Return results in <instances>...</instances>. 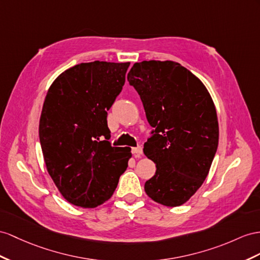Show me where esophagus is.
<instances>
[{
	"mask_svg": "<svg viewBox=\"0 0 260 260\" xmlns=\"http://www.w3.org/2000/svg\"><path fill=\"white\" fill-rule=\"evenodd\" d=\"M132 154L134 155L136 158L142 157V155H143V148L141 147V146H137V147H133L132 148Z\"/></svg>",
	"mask_w": 260,
	"mask_h": 260,
	"instance_id": "34e87169",
	"label": "esophagus"
}]
</instances>
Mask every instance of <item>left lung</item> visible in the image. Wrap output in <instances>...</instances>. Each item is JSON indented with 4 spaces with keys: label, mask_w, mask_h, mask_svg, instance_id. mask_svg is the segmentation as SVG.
<instances>
[{
    "label": "left lung",
    "mask_w": 260,
    "mask_h": 260,
    "mask_svg": "<svg viewBox=\"0 0 260 260\" xmlns=\"http://www.w3.org/2000/svg\"><path fill=\"white\" fill-rule=\"evenodd\" d=\"M127 80L154 127L144 154L157 170L145 192L162 205H181L202 185L217 149L213 100L201 80L175 61L136 62Z\"/></svg>",
    "instance_id": "8db88e82"
}]
</instances>
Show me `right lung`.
<instances>
[{
	"label": "right lung",
	"mask_w": 260,
	"mask_h": 260,
	"mask_svg": "<svg viewBox=\"0 0 260 260\" xmlns=\"http://www.w3.org/2000/svg\"><path fill=\"white\" fill-rule=\"evenodd\" d=\"M128 67L106 61L76 64L52 82L45 98L39 121L44 160L71 204L85 209L103 204L127 168L131 148L111 145L106 117Z\"/></svg>",
	"instance_id": "right-lung-1"
}]
</instances>
